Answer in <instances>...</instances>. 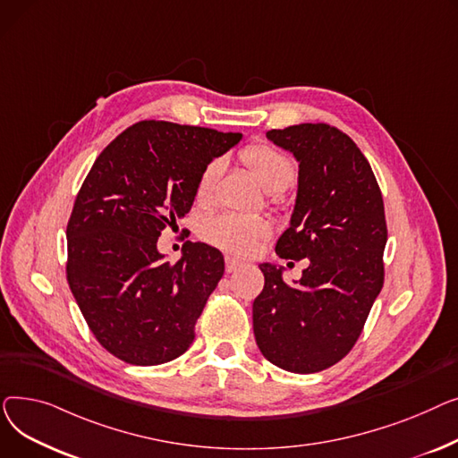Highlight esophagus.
<instances>
[{
  "label": "esophagus",
  "instance_id": "obj_1",
  "mask_svg": "<svg viewBox=\"0 0 458 458\" xmlns=\"http://www.w3.org/2000/svg\"><path fill=\"white\" fill-rule=\"evenodd\" d=\"M240 266H242L240 260H236V259H233V257H225V272H227V274L236 272Z\"/></svg>",
  "mask_w": 458,
  "mask_h": 458
}]
</instances>
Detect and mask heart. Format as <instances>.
Instances as JSON below:
<instances>
[{
  "label": "heart",
  "mask_w": 458,
  "mask_h": 458,
  "mask_svg": "<svg viewBox=\"0 0 458 458\" xmlns=\"http://www.w3.org/2000/svg\"><path fill=\"white\" fill-rule=\"evenodd\" d=\"M240 160L251 172L257 182L266 192H283L295 177L293 160L279 148L255 142L242 149ZM222 174L220 160H210L201 170L196 182V199L207 203L212 198L214 184ZM199 234L208 244L216 246L227 253L246 257L253 253L260 242L272 236V224L260 216H240L233 212H222L201 224Z\"/></svg>",
  "instance_id": "b5f03b06"
}]
</instances>
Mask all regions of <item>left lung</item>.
I'll use <instances>...</instances> for the list:
<instances>
[{
    "instance_id": "8db88e82",
    "label": "left lung",
    "mask_w": 458,
    "mask_h": 458,
    "mask_svg": "<svg viewBox=\"0 0 458 458\" xmlns=\"http://www.w3.org/2000/svg\"><path fill=\"white\" fill-rule=\"evenodd\" d=\"M266 137L300 163L298 199L276 251L309 266L295 286L276 266H260L253 333L272 364L316 373L352 352L383 288V194L368 158L338 127L300 123Z\"/></svg>"
}]
</instances>
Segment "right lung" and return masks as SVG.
I'll use <instances>...</instances> for the list:
<instances>
[{
    "label": "right lung",
    "instance_id": "add662e5",
    "mask_svg": "<svg viewBox=\"0 0 458 458\" xmlns=\"http://www.w3.org/2000/svg\"><path fill=\"white\" fill-rule=\"evenodd\" d=\"M240 139L144 120L99 153L81 184L66 227V279L92 335L116 359L157 366L194 342L224 255L188 242L172 264L157 240L192 208L201 170Z\"/></svg>",
    "mask_w": 458,
    "mask_h": 458
}]
</instances>
